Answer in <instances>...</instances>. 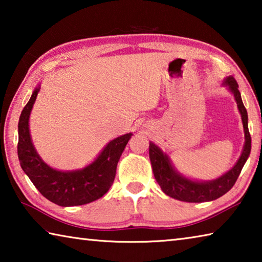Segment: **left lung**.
Masks as SVG:
<instances>
[{"mask_svg": "<svg viewBox=\"0 0 262 262\" xmlns=\"http://www.w3.org/2000/svg\"><path fill=\"white\" fill-rule=\"evenodd\" d=\"M223 85L231 92L237 103V107L241 113L244 134H245V143L242 150L241 157L237 163L224 174L212 180H194L177 170L168 155L150 141L149 143V157L151 162L155 179L161 186L164 193L168 196L185 202H207L221 198L236 183L241 174L243 166L245 165L251 152V135L248 132V117L247 111L243 104L241 92L238 90V84L233 76H228L223 79Z\"/></svg>", "mask_w": 262, "mask_h": 262, "instance_id": "1", "label": "left lung"}]
</instances>
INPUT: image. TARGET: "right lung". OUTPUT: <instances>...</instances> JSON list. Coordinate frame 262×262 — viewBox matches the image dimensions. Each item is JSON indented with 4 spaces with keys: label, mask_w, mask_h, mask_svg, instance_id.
I'll return each mask as SVG.
<instances>
[{
    "label": "right lung",
    "mask_w": 262,
    "mask_h": 262,
    "mask_svg": "<svg viewBox=\"0 0 262 262\" xmlns=\"http://www.w3.org/2000/svg\"><path fill=\"white\" fill-rule=\"evenodd\" d=\"M39 90L40 84L35 86L19 117L17 152L21 168L35 188L57 206H82L98 200L112 186L118 162L133 133L110 141L95 161L83 168L70 171L53 168L39 156L30 134V115Z\"/></svg>",
    "instance_id": "add662e5"
}]
</instances>
